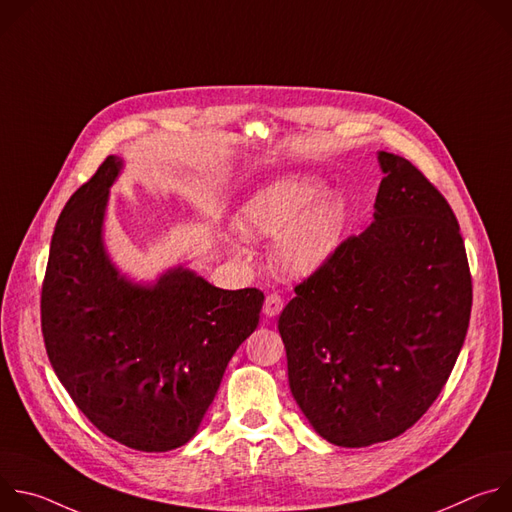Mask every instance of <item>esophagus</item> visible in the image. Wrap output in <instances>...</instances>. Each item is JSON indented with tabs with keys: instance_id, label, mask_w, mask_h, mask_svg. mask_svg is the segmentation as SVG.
Segmentation results:
<instances>
[{
	"instance_id": "obj_1",
	"label": "esophagus",
	"mask_w": 512,
	"mask_h": 512,
	"mask_svg": "<svg viewBox=\"0 0 512 512\" xmlns=\"http://www.w3.org/2000/svg\"><path fill=\"white\" fill-rule=\"evenodd\" d=\"M281 310H283V298L279 294H269L263 304V314L271 318V316H277Z\"/></svg>"
}]
</instances>
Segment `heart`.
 <instances>
[{
	"label": "heart",
	"instance_id": "1",
	"mask_svg": "<svg viewBox=\"0 0 512 512\" xmlns=\"http://www.w3.org/2000/svg\"><path fill=\"white\" fill-rule=\"evenodd\" d=\"M344 204L314 176H283L251 194L235 212V229L253 241L273 239L275 267L310 277L328 265L344 233Z\"/></svg>",
	"mask_w": 512,
	"mask_h": 512
}]
</instances>
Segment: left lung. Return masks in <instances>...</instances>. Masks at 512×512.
Here are the masks:
<instances>
[{
	"mask_svg": "<svg viewBox=\"0 0 512 512\" xmlns=\"http://www.w3.org/2000/svg\"><path fill=\"white\" fill-rule=\"evenodd\" d=\"M375 221L296 285L279 316L289 389L334 446L407 431L462 350L472 277L448 200L409 160L379 152Z\"/></svg>",
	"mask_w": 512,
	"mask_h": 512,
	"instance_id": "obj_1",
	"label": "left lung"
}]
</instances>
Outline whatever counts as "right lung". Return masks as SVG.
Masks as SVG:
<instances>
[{
    "label": "right lung",
    "mask_w": 512,
    "mask_h": 512,
    "mask_svg": "<svg viewBox=\"0 0 512 512\" xmlns=\"http://www.w3.org/2000/svg\"><path fill=\"white\" fill-rule=\"evenodd\" d=\"M121 168L109 156L58 216L42 334L56 377L99 431L131 450L168 452L196 433L265 296L214 287L184 267L154 285L119 275L103 221Z\"/></svg>",
    "instance_id": "right-lung-1"
}]
</instances>
